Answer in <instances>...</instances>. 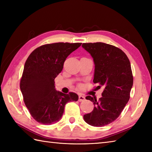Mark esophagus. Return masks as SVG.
<instances>
[{"label": "esophagus", "mask_w": 152, "mask_h": 152, "mask_svg": "<svg viewBox=\"0 0 152 152\" xmlns=\"http://www.w3.org/2000/svg\"><path fill=\"white\" fill-rule=\"evenodd\" d=\"M85 99H86L85 97H84V96H82V95H80L79 97H78V101H79L80 102L84 101Z\"/></svg>", "instance_id": "esophagus-1"}]
</instances>
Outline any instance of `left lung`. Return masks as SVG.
<instances>
[{
	"label": "left lung",
	"mask_w": 152,
	"mask_h": 152,
	"mask_svg": "<svg viewBox=\"0 0 152 152\" xmlns=\"http://www.w3.org/2000/svg\"><path fill=\"white\" fill-rule=\"evenodd\" d=\"M93 58L94 83L104 87L102 97L87 96L93 102L91 113L84 115V120L94 127H103L117 119L129 100L133 86V74L127 55L115 46L102 42L82 45Z\"/></svg>",
	"instance_id": "8db88e82"
}]
</instances>
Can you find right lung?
I'll return each instance as SVG.
<instances>
[{
  "label": "right lung",
  "instance_id": "1",
  "mask_svg": "<svg viewBox=\"0 0 152 152\" xmlns=\"http://www.w3.org/2000/svg\"><path fill=\"white\" fill-rule=\"evenodd\" d=\"M81 43H54L36 48L25 61L20 82L23 101L33 119L43 125L57 123L67 102L77 101L74 92L64 94L55 88L54 80L67 57Z\"/></svg>",
  "mask_w": 152,
  "mask_h": 152
}]
</instances>
